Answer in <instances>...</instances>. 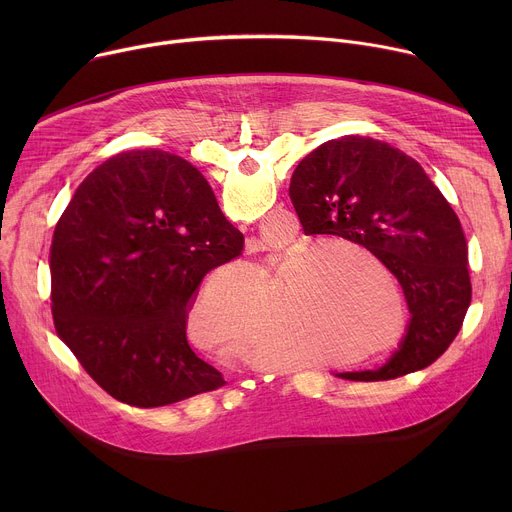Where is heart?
<instances>
[{
    "label": "heart",
    "mask_w": 512,
    "mask_h": 512,
    "mask_svg": "<svg viewBox=\"0 0 512 512\" xmlns=\"http://www.w3.org/2000/svg\"><path fill=\"white\" fill-rule=\"evenodd\" d=\"M332 251L354 253L387 271L377 257L342 241H318L304 255L285 257L261 285L245 267L218 271L192 304L194 338L210 350L241 352L247 336L251 354L277 364L300 350L316 352L314 344L348 348L375 338L385 316L350 275L330 267L324 257ZM381 350L377 344L350 358L362 360Z\"/></svg>",
    "instance_id": "1"
}]
</instances>
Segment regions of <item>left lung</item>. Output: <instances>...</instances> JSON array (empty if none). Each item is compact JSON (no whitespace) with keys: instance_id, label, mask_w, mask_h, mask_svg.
<instances>
[{"instance_id":"left-lung-1","label":"left lung","mask_w":512,"mask_h":512,"mask_svg":"<svg viewBox=\"0 0 512 512\" xmlns=\"http://www.w3.org/2000/svg\"><path fill=\"white\" fill-rule=\"evenodd\" d=\"M289 196L306 235H336L375 253L401 283L411 314L383 367L336 377L389 381L440 358L462 328L472 283L458 216L423 168L387 141L344 135L298 164Z\"/></svg>"}]
</instances>
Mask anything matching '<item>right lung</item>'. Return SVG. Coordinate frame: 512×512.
I'll return each instance as SVG.
<instances>
[{
  "instance_id": "1",
  "label": "right lung",
  "mask_w": 512,
  "mask_h": 512,
  "mask_svg": "<svg viewBox=\"0 0 512 512\" xmlns=\"http://www.w3.org/2000/svg\"><path fill=\"white\" fill-rule=\"evenodd\" d=\"M243 251L206 178L162 150L121 152L77 188L50 249L58 336L117 401L164 407L227 381L194 354L202 277Z\"/></svg>"
}]
</instances>
